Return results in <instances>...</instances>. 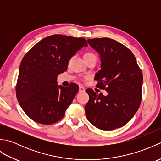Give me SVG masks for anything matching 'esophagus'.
Here are the masks:
<instances>
[{"instance_id": "34e87169", "label": "esophagus", "mask_w": 161, "mask_h": 161, "mask_svg": "<svg viewBox=\"0 0 161 161\" xmlns=\"http://www.w3.org/2000/svg\"><path fill=\"white\" fill-rule=\"evenodd\" d=\"M79 91H80V92H84L85 88L83 86H80V88H79Z\"/></svg>"}]
</instances>
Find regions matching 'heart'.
Returning a JSON list of instances; mask_svg holds the SVG:
<instances>
[{
  "label": "heart",
  "instance_id": "b5f03b06",
  "mask_svg": "<svg viewBox=\"0 0 161 161\" xmlns=\"http://www.w3.org/2000/svg\"><path fill=\"white\" fill-rule=\"evenodd\" d=\"M91 57L97 59L96 54H94L93 53H86L84 55V58H91Z\"/></svg>",
  "mask_w": 161,
  "mask_h": 161
}]
</instances>
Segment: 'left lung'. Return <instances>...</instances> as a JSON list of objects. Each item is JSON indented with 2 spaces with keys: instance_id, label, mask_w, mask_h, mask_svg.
Masks as SVG:
<instances>
[{
  "instance_id": "1",
  "label": "left lung",
  "mask_w": 161,
  "mask_h": 161,
  "mask_svg": "<svg viewBox=\"0 0 161 161\" xmlns=\"http://www.w3.org/2000/svg\"><path fill=\"white\" fill-rule=\"evenodd\" d=\"M101 57V70L95 75L98 88L108 93L86 92L89 100L85 106L86 118L93 126L112 131L125 125L140 107L142 73L134 54L123 44L109 38L88 39Z\"/></svg>"
}]
</instances>
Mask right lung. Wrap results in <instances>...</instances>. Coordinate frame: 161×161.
<instances>
[{
  "label": "right lung",
  "mask_w": 161,
  "mask_h": 161,
  "mask_svg": "<svg viewBox=\"0 0 161 161\" xmlns=\"http://www.w3.org/2000/svg\"><path fill=\"white\" fill-rule=\"evenodd\" d=\"M88 46L84 38L54 35L41 40L27 53L20 65L16 95L23 111L33 121L52 125L65 115L79 86L57 85L70 58Z\"/></svg>",
  "instance_id": "1"
}]
</instances>
